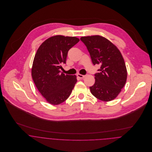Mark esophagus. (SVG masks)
<instances>
[{"instance_id": "34e87169", "label": "esophagus", "mask_w": 152, "mask_h": 152, "mask_svg": "<svg viewBox=\"0 0 152 152\" xmlns=\"http://www.w3.org/2000/svg\"><path fill=\"white\" fill-rule=\"evenodd\" d=\"M77 75V77H79L80 78H85V77H86V75H82V74H78Z\"/></svg>"}]
</instances>
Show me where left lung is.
Wrapping results in <instances>:
<instances>
[{"mask_svg": "<svg viewBox=\"0 0 152 152\" xmlns=\"http://www.w3.org/2000/svg\"><path fill=\"white\" fill-rule=\"evenodd\" d=\"M80 40L87 47L93 64L101 65L94 74L95 84L89 87L91 92L103 101L114 99L127 78L126 65L121 52L108 39L100 36L82 37Z\"/></svg>", "mask_w": 152, "mask_h": 152, "instance_id": "1", "label": "left lung"}]
</instances>
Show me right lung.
I'll return each mask as SVG.
<instances>
[{
	"instance_id": "obj_1",
	"label": "right lung",
	"mask_w": 152,
	"mask_h": 152,
	"mask_svg": "<svg viewBox=\"0 0 152 152\" xmlns=\"http://www.w3.org/2000/svg\"><path fill=\"white\" fill-rule=\"evenodd\" d=\"M80 41L75 37L55 36L41 44L35 55L31 75L39 91L46 101L59 105L69 96L77 80L75 75L62 73L69 50Z\"/></svg>"
}]
</instances>
